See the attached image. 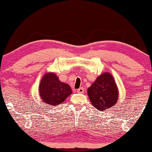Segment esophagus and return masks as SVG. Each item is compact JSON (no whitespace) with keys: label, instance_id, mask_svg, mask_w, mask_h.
Instances as JSON below:
<instances>
[{"label":"esophagus","instance_id":"1","mask_svg":"<svg viewBox=\"0 0 152 152\" xmlns=\"http://www.w3.org/2000/svg\"><path fill=\"white\" fill-rule=\"evenodd\" d=\"M77 92H78V93H83V92H84V88H83V87H81V88H80L77 90Z\"/></svg>","mask_w":152,"mask_h":152}]
</instances>
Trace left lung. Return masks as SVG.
Wrapping results in <instances>:
<instances>
[{
    "label": "left lung",
    "mask_w": 152,
    "mask_h": 152,
    "mask_svg": "<svg viewBox=\"0 0 152 152\" xmlns=\"http://www.w3.org/2000/svg\"><path fill=\"white\" fill-rule=\"evenodd\" d=\"M87 92L91 104L100 111L114 107L119 99L117 84L113 76L108 72L98 76Z\"/></svg>",
    "instance_id": "obj_1"
}]
</instances>
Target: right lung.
<instances>
[{
	"instance_id": "add662e5",
	"label": "right lung",
	"mask_w": 152,
	"mask_h": 152,
	"mask_svg": "<svg viewBox=\"0 0 152 152\" xmlns=\"http://www.w3.org/2000/svg\"><path fill=\"white\" fill-rule=\"evenodd\" d=\"M39 93L43 102L53 107L62 103L72 91L68 84L61 82L55 73L48 72L41 80Z\"/></svg>"
}]
</instances>
